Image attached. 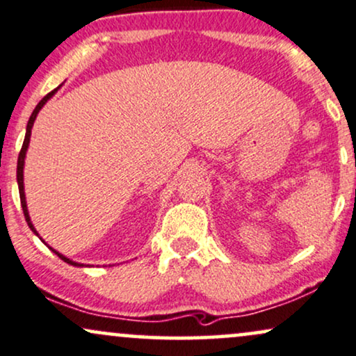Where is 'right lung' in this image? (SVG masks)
<instances>
[{"label": "right lung", "mask_w": 356, "mask_h": 356, "mask_svg": "<svg viewBox=\"0 0 356 356\" xmlns=\"http://www.w3.org/2000/svg\"><path fill=\"white\" fill-rule=\"evenodd\" d=\"M58 91V89H54V91H51L49 94H46L44 97H42V99L38 102V106L36 108H34V111H33V114H31V118H29V121H28V126H26V136H24V143H23V147H21V151H19V156H18V170H16V177H18V187H19V199H21V207H23V212H24V219H26V222H28V225H29V229L33 230L34 234L38 235V232H36V229H34V225L31 224V219H29V213H28V207H26V197H24V184H23V167H24V157H26V151H28V145H29V137H31V129H33V124H34V119H36V115H38V113H40L41 111V108L42 106L46 104V102H48V99H51V97H53V94ZM44 242V241H42ZM51 248V247H49ZM51 250L54 252L56 255L59 257V259L61 260H64V262L66 264H70V265H74V267H83V264H78V262H72V260H70L67 259V257H64V255H61L59 254V252H56L54 248H51Z\"/></svg>", "instance_id": "right-lung-1"}]
</instances>
